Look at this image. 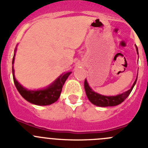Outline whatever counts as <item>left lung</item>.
<instances>
[{
	"label": "left lung",
	"instance_id": "1",
	"mask_svg": "<svg viewBox=\"0 0 148 148\" xmlns=\"http://www.w3.org/2000/svg\"><path fill=\"white\" fill-rule=\"evenodd\" d=\"M136 51L138 54V48L136 47ZM138 77V76H137ZM137 80V77H136V80H135L134 83L130 89H129L127 92H124V93L119 95L116 96H104L99 95V94L96 93L94 91H92V88H90L88 86V83H87L86 79H85L84 82V88L85 91H86V94L87 97L90 101V102H92L93 104L96 105L98 106H102V107H106V106H117V105L121 103L123 101L125 100L127 97L129 96L130 92H132L133 87H134L135 84Z\"/></svg>",
	"mask_w": 148,
	"mask_h": 148
}]
</instances>
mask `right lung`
I'll use <instances>...</instances> for the list:
<instances>
[{
    "mask_svg": "<svg viewBox=\"0 0 148 148\" xmlns=\"http://www.w3.org/2000/svg\"><path fill=\"white\" fill-rule=\"evenodd\" d=\"M15 54L12 59V64L14 63ZM71 72L65 73L63 75H61L54 83L47 87V88L37 91H29L24 88V87L15 79L14 76V70L12 69V75H13L14 83L15 87L20 93V95L28 102L38 106H46V105L52 104L53 103L56 102L59 99L61 94L62 86L66 81L67 78L69 77Z\"/></svg>",
    "mask_w": 148,
    "mask_h": 148,
    "instance_id": "obj_1",
    "label": "right lung"
}]
</instances>
